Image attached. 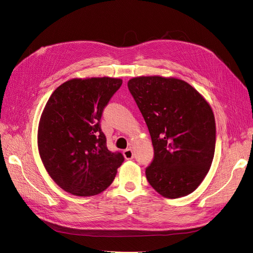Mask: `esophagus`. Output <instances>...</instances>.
I'll list each match as a JSON object with an SVG mask.
<instances>
[{"label": "esophagus", "mask_w": 253, "mask_h": 253, "mask_svg": "<svg viewBox=\"0 0 253 253\" xmlns=\"http://www.w3.org/2000/svg\"><path fill=\"white\" fill-rule=\"evenodd\" d=\"M124 156L126 159H133L134 158V152L133 150L129 148V149H126L124 151Z\"/></svg>", "instance_id": "34e87169"}]
</instances>
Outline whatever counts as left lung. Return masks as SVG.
Instances as JSON below:
<instances>
[{
    "label": "left lung",
    "mask_w": 253,
    "mask_h": 253,
    "mask_svg": "<svg viewBox=\"0 0 253 253\" xmlns=\"http://www.w3.org/2000/svg\"><path fill=\"white\" fill-rule=\"evenodd\" d=\"M127 86L148 126L154 159L145 170L150 185L166 198L195 191L215 151L211 105L189 83L175 77L141 76Z\"/></svg>",
    "instance_id": "obj_1"
}]
</instances>
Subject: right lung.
<instances>
[{"instance_id": "1", "label": "right lung", "mask_w": 253, "mask_h": 253, "mask_svg": "<svg viewBox=\"0 0 253 253\" xmlns=\"http://www.w3.org/2000/svg\"><path fill=\"white\" fill-rule=\"evenodd\" d=\"M110 77L74 78L49 97L38 126V150L57 185L76 196H93L111 186L124 163L112 153L100 127L103 109L121 86Z\"/></svg>"}]
</instances>
